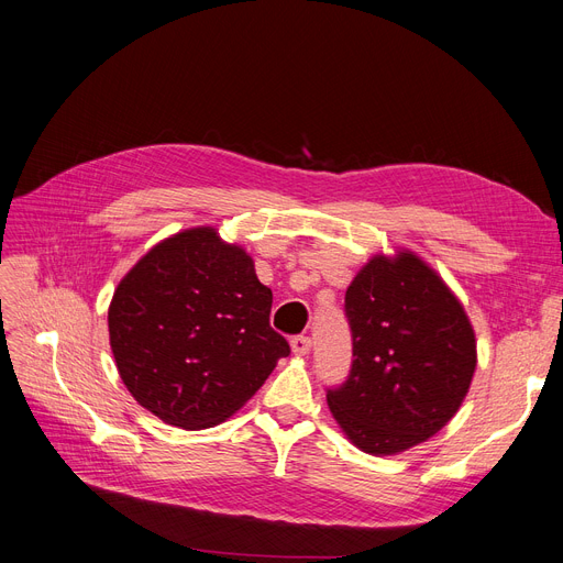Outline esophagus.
<instances>
[{
  "mask_svg": "<svg viewBox=\"0 0 563 563\" xmlns=\"http://www.w3.org/2000/svg\"><path fill=\"white\" fill-rule=\"evenodd\" d=\"M290 350H292V354H297V356H307V354L311 352V339H309V336H295V339L290 341Z\"/></svg>",
  "mask_w": 563,
  "mask_h": 563,
  "instance_id": "obj_1",
  "label": "esophagus"
}]
</instances>
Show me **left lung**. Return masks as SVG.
Segmentation results:
<instances>
[{
    "label": "left lung",
    "mask_w": 563,
    "mask_h": 563,
    "mask_svg": "<svg viewBox=\"0 0 563 563\" xmlns=\"http://www.w3.org/2000/svg\"><path fill=\"white\" fill-rule=\"evenodd\" d=\"M352 368L327 405L363 452H405L443 429L477 366L473 324L456 295L409 250L377 254L345 292Z\"/></svg>",
    "instance_id": "left-lung-1"
}]
</instances>
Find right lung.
<instances>
[{
    "label": "right lung",
    "instance_id": "add662e5",
    "mask_svg": "<svg viewBox=\"0 0 563 563\" xmlns=\"http://www.w3.org/2000/svg\"><path fill=\"white\" fill-rule=\"evenodd\" d=\"M273 290L241 245L192 227L154 245L118 284L109 339L136 402L207 429L236 413L290 354L271 327Z\"/></svg>",
    "mask_w": 563,
    "mask_h": 563
}]
</instances>
